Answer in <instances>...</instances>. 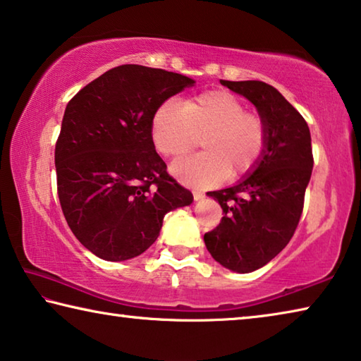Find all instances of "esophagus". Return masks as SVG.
<instances>
[{"label": "esophagus", "instance_id": "1", "mask_svg": "<svg viewBox=\"0 0 361 361\" xmlns=\"http://www.w3.org/2000/svg\"><path fill=\"white\" fill-rule=\"evenodd\" d=\"M204 198V193L203 192H198V190H193V200L195 202H200V200Z\"/></svg>", "mask_w": 361, "mask_h": 361}]
</instances>
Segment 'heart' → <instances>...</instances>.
I'll return each mask as SVG.
<instances>
[{"label":"heart","instance_id":"b5f03b06","mask_svg":"<svg viewBox=\"0 0 361 361\" xmlns=\"http://www.w3.org/2000/svg\"><path fill=\"white\" fill-rule=\"evenodd\" d=\"M150 134L155 149L168 158L187 155L204 135L206 152L171 166L177 180L195 188L219 184L230 173L233 177L250 173L267 142L262 118L227 91H206L182 104L166 100L152 116Z\"/></svg>","mask_w":361,"mask_h":361}]
</instances>
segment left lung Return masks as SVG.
Segmentation results:
<instances>
[{
  "instance_id": "1",
  "label": "left lung",
  "mask_w": 361,
  "mask_h": 361,
  "mask_svg": "<svg viewBox=\"0 0 361 361\" xmlns=\"http://www.w3.org/2000/svg\"><path fill=\"white\" fill-rule=\"evenodd\" d=\"M257 109L267 129L261 159L238 184L209 192L224 211L204 245L224 267L250 274L270 262L296 230L304 208L314 157L302 115L274 86L262 81L221 80Z\"/></svg>"
}]
</instances>
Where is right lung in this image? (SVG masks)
Here are the masks:
<instances>
[{"label": "right lung", "instance_id": "obj_1", "mask_svg": "<svg viewBox=\"0 0 361 361\" xmlns=\"http://www.w3.org/2000/svg\"><path fill=\"white\" fill-rule=\"evenodd\" d=\"M195 81L144 65H120L67 104L56 144L57 193L80 243L110 262L155 243L166 212L193 195L166 173L150 134L155 110Z\"/></svg>", "mask_w": 361, "mask_h": 361}]
</instances>
